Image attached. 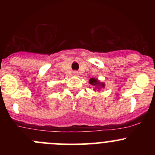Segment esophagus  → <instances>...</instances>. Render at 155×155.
I'll return each mask as SVG.
<instances>
[{
  "label": "esophagus",
  "instance_id": "esophagus-1",
  "mask_svg": "<svg viewBox=\"0 0 155 155\" xmlns=\"http://www.w3.org/2000/svg\"><path fill=\"white\" fill-rule=\"evenodd\" d=\"M73 74H74V76H78V75H79V73H78L77 71H75L74 73H73Z\"/></svg>",
  "mask_w": 155,
  "mask_h": 155
}]
</instances>
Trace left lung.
<instances>
[{"label":"left lung","instance_id":"8db88e82","mask_svg":"<svg viewBox=\"0 0 155 155\" xmlns=\"http://www.w3.org/2000/svg\"><path fill=\"white\" fill-rule=\"evenodd\" d=\"M89 83L91 85L94 86V90L95 91H97V90H100L101 88H104L105 87V84L103 83V82H101L97 79H95V78H91L89 80Z\"/></svg>","mask_w":155,"mask_h":155}]
</instances>
